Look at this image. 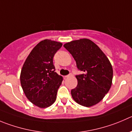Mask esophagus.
Returning <instances> with one entry per match:
<instances>
[{"mask_svg":"<svg viewBox=\"0 0 132 132\" xmlns=\"http://www.w3.org/2000/svg\"><path fill=\"white\" fill-rule=\"evenodd\" d=\"M72 74H71H71H69V75H67V76H65V78H69V77H70V76H72Z\"/></svg>","mask_w":132,"mask_h":132,"instance_id":"1","label":"esophagus"}]
</instances>
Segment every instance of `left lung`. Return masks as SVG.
I'll return each instance as SVG.
<instances>
[{"mask_svg":"<svg viewBox=\"0 0 132 132\" xmlns=\"http://www.w3.org/2000/svg\"><path fill=\"white\" fill-rule=\"evenodd\" d=\"M63 46L74 57L77 68L83 72L76 76L78 85L71 90L72 98L86 107L96 104L112 84L111 63L98 46L88 39L71 41Z\"/></svg>","mask_w":132,"mask_h":132,"instance_id":"left-lung-1","label":"left lung"}]
</instances>
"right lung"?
I'll use <instances>...</instances> for the list:
<instances>
[{
  "instance_id": "1",
  "label": "right lung",
  "mask_w": 132,
  "mask_h": 132,
  "mask_svg": "<svg viewBox=\"0 0 132 132\" xmlns=\"http://www.w3.org/2000/svg\"><path fill=\"white\" fill-rule=\"evenodd\" d=\"M62 43L50 39L39 43L26 58L20 80L27 98L37 107H49L56 99L63 77L55 72L54 54Z\"/></svg>"
}]
</instances>
